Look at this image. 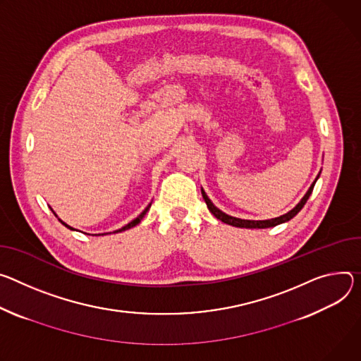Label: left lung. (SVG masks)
<instances>
[{
  "label": "left lung",
  "mask_w": 361,
  "mask_h": 361,
  "mask_svg": "<svg viewBox=\"0 0 361 361\" xmlns=\"http://www.w3.org/2000/svg\"><path fill=\"white\" fill-rule=\"evenodd\" d=\"M318 177H319V174H318ZM318 177H317V178H318ZM317 178H315V181H317ZM315 181L311 184V187L308 188L307 194H305L304 197L301 199V202H300L297 206H295L290 212H288L286 214H282V216H279V217L269 219V220H245V219H238V217H233V216H228V214L223 213L221 210H219V209L212 203V200L207 197V194L204 192V190H203V188H202V195H203V199H204V202H206V204H207L209 210L212 212V214H213L216 219L221 220L223 223H226V224H231V226H235V227H246V228H267V227H274V226H276V224L285 223V221L290 220L292 217L297 216V214L300 213V210L305 206L307 200L310 199V195H311V192H312V188H314V185H315Z\"/></svg>",
  "instance_id": "1"
}]
</instances>
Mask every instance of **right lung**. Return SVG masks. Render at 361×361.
I'll return each instance as SVG.
<instances>
[{"label":"right lung","instance_id":"1","mask_svg":"<svg viewBox=\"0 0 361 361\" xmlns=\"http://www.w3.org/2000/svg\"><path fill=\"white\" fill-rule=\"evenodd\" d=\"M149 207H151V203H149V204H148V206H147V207H145V209H144V212H142V213H141V214H140V216H138V217H135V219H134V220H133V221H129V223H128V224H125V226H123V227H121V228H118V231H115V232H114V233H119V232H123V231H128V228H130V227H134V226H137V224H138V223H140V221H141V220H142V217H144V216H145V214H147V212H148V210H149ZM51 212H53V210H51ZM53 213H54V212H53ZM54 216H56V213H54ZM59 220H60V219H59ZM60 223H61V224H63V226H66V227H68V228H71V231H75V228H73V227H71V226H69V224H66V223H64V221H61V220H60ZM104 235H108V233H104ZM96 236H99V235H96Z\"/></svg>","mask_w":361,"mask_h":361}]
</instances>
